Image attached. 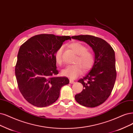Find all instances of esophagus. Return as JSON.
I'll return each instance as SVG.
<instances>
[{
	"label": "esophagus",
	"mask_w": 133,
	"mask_h": 133,
	"mask_svg": "<svg viewBox=\"0 0 133 133\" xmlns=\"http://www.w3.org/2000/svg\"><path fill=\"white\" fill-rule=\"evenodd\" d=\"M70 83H71V84H73V83H75V81L72 79H70Z\"/></svg>",
	"instance_id": "1"
}]
</instances>
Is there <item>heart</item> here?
<instances>
[{"label":"heart","mask_w":133,"mask_h":133,"mask_svg":"<svg viewBox=\"0 0 133 133\" xmlns=\"http://www.w3.org/2000/svg\"><path fill=\"white\" fill-rule=\"evenodd\" d=\"M70 47L78 55L76 63H80L85 71L91 69L95 63V57L91 52L88 51L87 48L78 42L72 43ZM62 51L63 47L61 46L57 49L54 55L55 61L58 65H61L62 62ZM81 66L80 64L67 66L62 70V75L71 79H75L83 72V68Z\"/></svg>","instance_id":"heart-1"}]
</instances>
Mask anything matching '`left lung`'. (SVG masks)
Here are the masks:
<instances>
[{
	"label": "left lung",
	"instance_id": "1",
	"mask_svg": "<svg viewBox=\"0 0 133 133\" xmlns=\"http://www.w3.org/2000/svg\"><path fill=\"white\" fill-rule=\"evenodd\" d=\"M72 39L87 43L95 53V63L90 71L78 82L84 89L75 95L76 101L88 107L104 103L114 88L116 79V60L114 49L100 38L90 35L72 36Z\"/></svg>",
	"mask_w": 133,
	"mask_h": 133
}]
</instances>
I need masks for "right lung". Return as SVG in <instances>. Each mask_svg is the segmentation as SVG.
<instances>
[{"mask_svg": "<svg viewBox=\"0 0 133 133\" xmlns=\"http://www.w3.org/2000/svg\"><path fill=\"white\" fill-rule=\"evenodd\" d=\"M70 36L42 34L34 36L19 49L15 76L22 96L38 107L52 104L60 96L62 87L70 81L67 77H56L55 53Z\"/></svg>", "mask_w": 133, "mask_h": 133, "instance_id": "obj_1", "label": "right lung"}]
</instances>
